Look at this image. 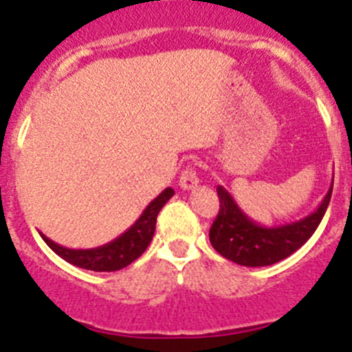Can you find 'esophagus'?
<instances>
[{"label": "esophagus", "instance_id": "34e87169", "mask_svg": "<svg viewBox=\"0 0 352 352\" xmlns=\"http://www.w3.org/2000/svg\"><path fill=\"white\" fill-rule=\"evenodd\" d=\"M197 183H199L197 173L188 166L185 170H183L182 176H179V186H182L183 190H192L194 186H197Z\"/></svg>", "mask_w": 352, "mask_h": 352}]
</instances>
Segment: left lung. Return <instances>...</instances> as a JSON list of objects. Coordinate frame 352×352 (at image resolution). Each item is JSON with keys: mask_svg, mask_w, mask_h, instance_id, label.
<instances>
[{"mask_svg": "<svg viewBox=\"0 0 352 352\" xmlns=\"http://www.w3.org/2000/svg\"><path fill=\"white\" fill-rule=\"evenodd\" d=\"M331 192L333 179L328 194L314 213L296 222L266 227L245 214V211L236 204L234 197L223 186H217L220 210L210 229L211 245L220 256L241 266L257 268L278 263L294 254L316 232L326 213Z\"/></svg>", "mask_w": 352, "mask_h": 352, "instance_id": "obj_1", "label": "left lung"}]
</instances>
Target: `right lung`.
<instances>
[{
  "instance_id": "obj_1",
  "label": "right lung",
  "mask_w": 352,
  "mask_h": 352,
  "mask_svg": "<svg viewBox=\"0 0 352 352\" xmlns=\"http://www.w3.org/2000/svg\"><path fill=\"white\" fill-rule=\"evenodd\" d=\"M173 195V188H166L146 206V210L142 211V214L135 220L132 227H129L123 234L118 236L113 241H109V243L102 245V247L86 248V250L67 248L54 243L47 236H40L52 252H56L61 259L74 264V266L91 270V272H118V270L125 268L130 263H133L138 257H141L142 252L148 248V245L153 239L158 213Z\"/></svg>"
}]
</instances>
